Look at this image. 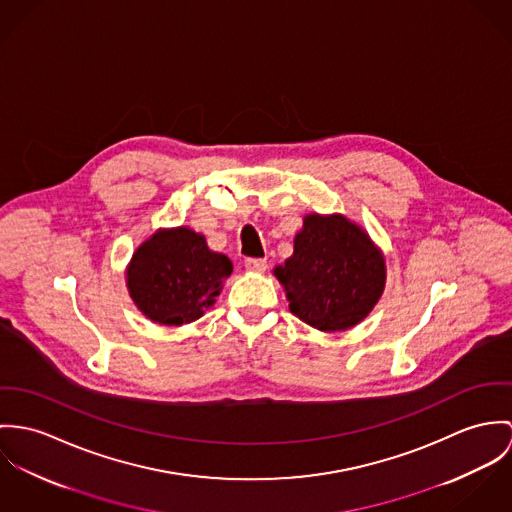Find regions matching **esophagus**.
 Here are the masks:
<instances>
[{"label": "esophagus", "mask_w": 512, "mask_h": 512, "mask_svg": "<svg viewBox=\"0 0 512 512\" xmlns=\"http://www.w3.org/2000/svg\"><path fill=\"white\" fill-rule=\"evenodd\" d=\"M245 269L251 273H265L267 271V261L265 259H247Z\"/></svg>", "instance_id": "1"}]
</instances>
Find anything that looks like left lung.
Returning a JSON list of instances; mask_svg holds the SVG:
<instances>
[{
    "label": "left lung",
    "instance_id": "obj_1",
    "mask_svg": "<svg viewBox=\"0 0 512 512\" xmlns=\"http://www.w3.org/2000/svg\"><path fill=\"white\" fill-rule=\"evenodd\" d=\"M288 310L320 332H345L365 320L387 283L383 251L343 214H306L294 251L273 269Z\"/></svg>",
    "mask_w": 512,
    "mask_h": 512
}]
</instances>
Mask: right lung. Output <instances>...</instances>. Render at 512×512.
Segmentation results:
<instances>
[{
    "instance_id": "add662e5",
    "label": "right lung",
    "mask_w": 512,
    "mask_h": 512,
    "mask_svg": "<svg viewBox=\"0 0 512 512\" xmlns=\"http://www.w3.org/2000/svg\"><path fill=\"white\" fill-rule=\"evenodd\" d=\"M233 265L188 226L159 228L135 251L125 284L137 310L161 326H182L216 304Z\"/></svg>"
}]
</instances>
